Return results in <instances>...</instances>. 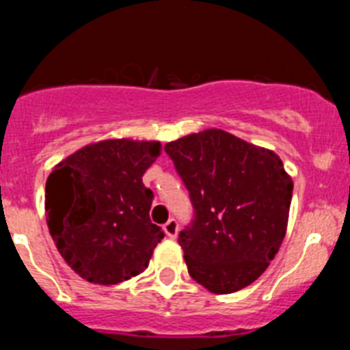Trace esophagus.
<instances>
[{
	"label": "esophagus",
	"instance_id": "esophagus-1",
	"mask_svg": "<svg viewBox=\"0 0 350 350\" xmlns=\"http://www.w3.org/2000/svg\"><path fill=\"white\" fill-rule=\"evenodd\" d=\"M163 230H165L166 237L170 238H177L178 234V222L175 219H170L165 226H163Z\"/></svg>",
	"mask_w": 350,
	"mask_h": 350
}]
</instances>
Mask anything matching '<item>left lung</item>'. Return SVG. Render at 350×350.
I'll return each instance as SVG.
<instances>
[{"label": "left lung", "instance_id": "1", "mask_svg": "<svg viewBox=\"0 0 350 350\" xmlns=\"http://www.w3.org/2000/svg\"><path fill=\"white\" fill-rule=\"evenodd\" d=\"M194 206L178 243L189 275L213 295L258 280L279 252L293 178L273 150L224 129H203L165 145Z\"/></svg>", "mask_w": 350, "mask_h": 350}]
</instances>
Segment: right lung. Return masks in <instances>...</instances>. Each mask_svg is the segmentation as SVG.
I'll return each instance as SVG.
<instances>
[{
	"label": "right lung",
	"instance_id": "1",
	"mask_svg": "<svg viewBox=\"0 0 350 350\" xmlns=\"http://www.w3.org/2000/svg\"><path fill=\"white\" fill-rule=\"evenodd\" d=\"M161 142L108 138L59 161L45 184L55 247L83 280L113 286L140 275L165 233L150 222L152 191L142 182Z\"/></svg>",
	"mask_w": 350,
	"mask_h": 350
}]
</instances>
